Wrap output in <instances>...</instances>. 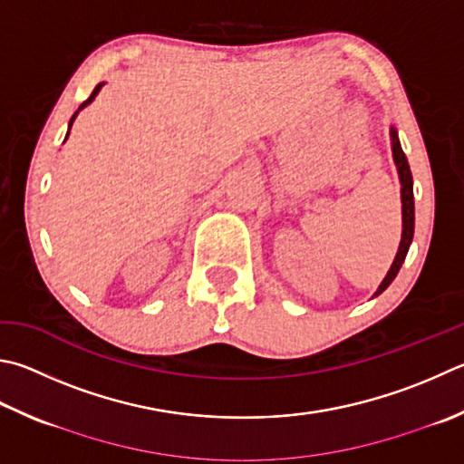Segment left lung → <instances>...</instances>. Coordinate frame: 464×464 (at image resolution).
<instances>
[{
  "label": "left lung",
  "instance_id": "obj_1",
  "mask_svg": "<svg viewBox=\"0 0 464 464\" xmlns=\"http://www.w3.org/2000/svg\"><path fill=\"white\" fill-rule=\"evenodd\" d=\"M390 138H392V154H393V162L395 168H398V176H400V184H401V241L398 247V254L393 257V264L390 267V272L385 274L383 282L379 284V288L375 290L373 298L379 296L387 285H390L395 276H398L400 267L403 264V259L408 256V249L411 246V239H414V180H411V172H410V164L408 158L403 154L400 138H398V130L390 128Z\"/></svg>",
  "mask_w": 464,
  "mask_h": 464
}]
</instances>
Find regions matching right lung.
Segmentation results:
<instances>
[{
    "mask_svg": "<svg viewBox=\"0 0 464 464\" xmlns=\"http://www.w3.org/2000/svg\"><path fill=\"white\" fill-rule=\"evenodd\" d=\"M103 85H105V82H99V85L95 87V91H92V92H91V97H89V99L85 101V103H82V105H81V107L77 109V113H74V115L71 117V121H69V131H71V128H72V121H74V117H77V115H79V111H81V109H85V107H87L89 103H92V99H95V97L99 95V91H101V87H103ZM66 138H69V133H66ZM66 138H64V140H66Z\"/></svg>",
    "mask_w": 464,
    "mask_h": 464,
    "instance_id": "obj_1",
    "label": "right lung"
}]
</instances>
